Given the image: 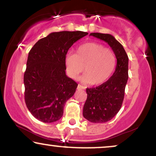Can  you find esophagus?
Segmentation results:
<instances>
[{"mask_svg":"<svg viewBox=\"0 0 156 156\" xmlns=\"http://www.w3.org/2000/svg\"><path fill=\"white\" fill-rule=\"evenodd\" d=\"M77 89H79V90H80V89H85V87H83L82 85H81V84H78Z\"/></svg>","mask_w":156,"mask_h":156,"instance_id":"34e87169","label":"esophagus"}]
</instances>
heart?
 Returning a JSON list of instances; mask_svg holds the SVG:
<instances>
[{
  "label": "heart",
  "mask_w": 156,
  "mask_h": 156,
  "mask_svg": "<svg viewBox=\"0 0 156 156\" xmlns=\"http://www.w3.org/2000/svg\"><path fill=\"white\" fill-rule=\"evenodd\" d=\"M65 64L67 74L75 80L83 72L80 80L86 84L99 85L108 80L116 65L114 51L97 42H87L77 48L75 54L66 55Z\"/></svg>",
  "instance_id": "obj_1"
}]
</instances>
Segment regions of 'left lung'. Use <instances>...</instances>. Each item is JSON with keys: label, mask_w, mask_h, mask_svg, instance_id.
Masks as SVG:
<instances>
[{"label": "left lung", "mask_w": 156, "mask_h": 156, "mask_svg": "<svg viewBox=\"0 0 156 156\" xmlns=\"http://www.w3.org/2000/svg\"><path fill=\"white\" fill-rule=\"evenodd\" d=\"M90 35L107 42L117 59L114 73L106 82L86 90L83 116L90 122L105 123L114 118L122 105L129 78V57L122 44L110 34L92 33Z\"/></svg>", "instance_id": "1"}]
</instances>
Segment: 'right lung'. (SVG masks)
Listing matches in <instances>:
<instances>
[{
  "label": "right lung",
  "mask_w": 156,
  "mask_h": 156,
  "mask_svg": "<svg viewBox=\"0 0 156 156\" xmlns=\"http://www.w3.org/2000/svg\"><path fill=\"white\" fill-rule=\"evenodd\" d=\"M82 31L55 32L38 40L29 52L24 74L25 101L31 114L44 123L63 115L64 106L78 84L66 75L65 59Z\"/></svg>",
  "instance_id": "right-lung-1"
}]
</instances>
